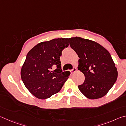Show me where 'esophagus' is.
<instances>
[{"label": "esophagus", "mask_w": 126, "mask_h": 126, "mask_svg": "<svg viewBox=\"0 0 126 126\" xmlns=\"http://www.w3.org/2000/svg\"><path fill=\"white\" fill-rule=\"evenodd\" d=\"M71 71H72V73H75V72H76V71H77V68H73V69L71 70Z\"/></svg>", "instance_id": "obj_1"}]
</instances>
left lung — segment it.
<instances>
[{
    "label": "left lung",
    "instance_id": "obj_1",
    "mask_svg": "<svg viewBox=\"0 0 126 126\" xmlns=\"http://www.w3.org/2000/svg\"><path fill=\"white\" fill-rule=\"evenodd\" d=\"M71 48L79 57L78 69L85 75L79 90L90 99L104 96L113 86L118 72L109 52L99 43L81 37L69 38Z\"/></svg>",
    "mask_w": 126,
    "mask_h": 126
}]
</instances>
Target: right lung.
<instances>
[{
	"mask_svg": "<svg viewBox=\"0 0 126 126\" xmlns=\"http://www.w3.org/2000/svg\"><path fill=\"white\" fill-rule=\"evenodd\" d=\"M69 46V38H54L39 43L30 51L21 69V79L27 90L39 99L58 93L69 77L62 72L60 57ZM55 67L56 69L52 71Z\"/></svg>",
	"mask_w": 126,
	"mask_h": 126,
	"instance_id": "1",
	"label": "right lung"
}]
</instances>
